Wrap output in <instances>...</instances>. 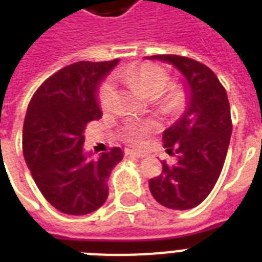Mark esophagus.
<instances>
[{
    "mask_svg": "<svg viewBox=\"0 0 262 262\" xmlns=\"http://www.w3.org/2000/svg\"><path fill=\"white\" fill-rule=\"evenodd\" d=\"M126 155H132V156H136V158H145V154L141 151H136V149H126Z\"/></svg>",
    "mask_w": 262,
    "mask_h": 262,
    "instance_id": "esophagus-1",
    "label": "esophagus"
}]
</instances>
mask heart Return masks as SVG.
<instances>
[{"label": "heart", "mask_w": 262, "mask_h": 262, "mask_svg": "<svg viewBox=\"0 0 262 262\" xmlns=\"http://www.w3.org/2000/svg\"><path fill=\"white\" fill-rule=\"evenodd\" d=\"M129 85L137 90L140 94L145 98H158L164 91L167 85V75L163 69L155 65H139V67H132L121 75ZM114 99V85L110 81H106L100 87L99 91V102L103 108H108ZM149 130V125L143 123L137 126H132L127 132L129 137L133 140L140 139Z\"/></svg>", "instance_id": "heart-1"}]
</instances>
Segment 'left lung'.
<instances>
[{"instance_id":"1","label":"left lung","mask_w":262,"mask_h":262,"mask_svg":"<svg viewBox=\"0 0 262 262\" xmlns=\"http://www.w3.org/2000/svg\"><path fill=\"white\" fill-rule=\"evenodd\" d=\"M147 59L168 63L183 79L185 111L163 132L168 154L177 162L149 179L154 199L166 208L185 211L203 203L223 168L232 123L227 92L208 67L179 55H152Z\"/></svg>"}]
</instances>
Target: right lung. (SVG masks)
<instances>
[{
  "label": "right lung",
  "instance_id": "1",
  "mask_svg": "<svg viewBox=\"0 0 262 262\" xmlns=\"http://www.w3.org/2000/svg\"><path fill=\"white\" fill-rule=\"evenodd\" d=\"M119 59L62 68L31 99L23 126V154L43 197L67 215H87L104 204L121 148L98 159L84 149V132L102 117L99 88Z\"/></svg>",
  "mask_w": 262,
  "mask_h": 262
}]
</instances>
